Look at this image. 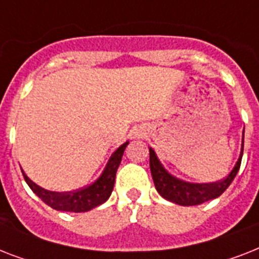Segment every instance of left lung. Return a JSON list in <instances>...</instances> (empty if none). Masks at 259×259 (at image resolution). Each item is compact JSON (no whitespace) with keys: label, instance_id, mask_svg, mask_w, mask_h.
<instances>
[{"label":"left lung","instance_id":"obj_1","mask_svg":"<svg viewBox=\"0 0 259 259\" xmlns=\"http://www.w3.org/2000/svg\"><path fill=\"white\" fill-rule=\"evenodd\" d=\"M243 140H245V130H243V138H242V149L238 161L235 162L233 170L229 173V176L221 181L215 183H189V181L177 179L176 176L170 175L164 168L161 161L158 160L157 154L152 148H149V164L150 172L153 177L154 187L157 192L164 199L172 201L179 205H197L205 201L217 199L229 188V185L233 183L234 177L237 176L239 166H241L242 154H243Z\"/></svg>","mask_w":259,"mask_h":259}]
</instances>
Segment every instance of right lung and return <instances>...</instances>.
Returning a JSON list of instances; mask_svg holds the SVG:
<instances>
[{"instance_id": "1", "label": "right lung", "mask_w": 259, "mask_h": 259, "mask_svg": "<svg viewBox=\"0 0 259 259\" xmlns=\"http://www.w3.org/2000/svg\"><path fill=\"white\" fill-rule=\"evenodd\" d=\"M129 145V141L122 144L111 156L106 164L105 169L101 173V176L94 181L93 184L87 185L84 188L72 191V192H52L41 188L40 185L34 184L29 177L24 175L26 184L29 188L41 199L46 204L52 207L58 211H67V212H86L90 209L95 208L102 203H105L113 192L114 183H115V173L118 166L121 164L122 156L125 152L126 146Z\"/></svg>"}]
</instances>
